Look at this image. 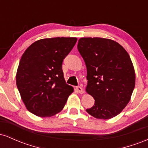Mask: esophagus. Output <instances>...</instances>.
Segmentation results:
<instances>
[{"instance_id":"34e87169","label":"esophagus","mask_w":148,"mask_h":148,"mask_svg":"<svg viewBox=\"0 0 148 148\" xmlns=\"http://www.w3.org/2000/svg\"><path fill=\"white\" fill-rule=\"evenodd\" d=\"M76 89L78 92L80 93V94H83L84 93V90H83V88L81 86H77V87H76Z\"/></svg>"}]
</instances>
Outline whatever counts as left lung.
I'll use <instances>...</instances> for the list:
<instances>
[{"instance_id":"8db88e82","label":"left lung","mask_w":148,"mask_h":148,"mask_svg":"<svg viewBox=\"0 0 148 148\" xmlns=\"http://www.w3.org/2000/svg\"><path fill=\"white\" fill-rule=\"evenodd\" d=\"M78 50L87 68L86 90L95 99L86 111L97 119L108 120L126 107L135 87V71L128 53L110 39L82 37Z\"/></svg>"}]
</instances>
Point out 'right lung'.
I'll use <instances>...</instances> for the list:
<instances>
[{"instance_id": "right-lung-1", "label": "right lung", "mask_w": 148, "mask_h": 148, "mask_svg": "<svg viewBox=\"0 0 148 148\" xmlns=\"http://www.w3.org/2000/svg\"><path fill=\"white\" fill-rule=\"evenodd\" d=\"M76 37L37 40L22 55L16 75L20 95L30 113L42 118L60 112L74 91L66 84L62 64Z\"/></svg>"}]
</instances>
